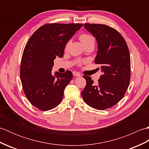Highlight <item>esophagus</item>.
I'll return each mask as SVG.
<instances>
[{
	"label": "esophagus",
	"instance_id": "34e87169",
	"mask_svg": "<svg viewBox=\"0 0 149 149\" xmlns=\"http://www.w3.org/2000/svg\"><path fill=\"white\" fill-rule=\"evenodd\" d=\"M73 75H74V76H75V77H80L81 76L80 73L78 72H76V71L73 72Z\"/></svg>",
	"mask_w": 149,
	"mask_h": 149
}]
</instances>
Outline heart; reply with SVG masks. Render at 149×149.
<instances>
[{
  "instance_id": "heart-1",
  "label": "heart",
  "mask_w": 149,
  "mask_h": 149,
  "mask_svg": "<svg viewBox=\"0 0 149 149\" xmlns=\"http://www.w3.org/2000/svg\"><path fill=\"white\" fill-rule=\"evenodd\" d=\"M79 39L81 40V43L83 44V45H85V44H86L88 43H90V42H92L94 43V38L92 36L90 35V34H82L81 35L79 36ZM68 44L66 45V49H67L68 47ZM83 61H79V60H78L77 61V63L78 64H81V63Z\"/></svg>"
}]
</instances>
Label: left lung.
I'll return each mask as SVG.
<instances>
[{"instance_id": "1", "label": "left lung", "mask_w": 149, "mask_h": 149, "mask_svg": "<svg viewBox=\"0 0 149 149\" xmlns=\"http://www.w3.org/2000/svg\"><path fill=\"white\" fill-rule=\"evenodd\" d=\"M84 27L95 37L98 45L96 64L101 65L97 84L83 75L86 85L81 92L83 100L94 109L104 110L115 106L127 91L131 77V60L127 43L113 28L104 24H84Z\"/></svg>"}]
</instances>
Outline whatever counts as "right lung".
<instances>
[{
    "instance_id": "obj_1",
    "label": "right lung",
    "mask_w": 149,
    "mask_h": 149,
    "mask_svg": "<svg viewBox=\"0 0 149 149\" xmlns=\"http://www.w3.org/2000/svg\"><path fill=\"white\" fill-rule=\"evenodd\" d=\"M83 25L45 24L27 42L22 57L20 79L27 99L38 109L48 111L61 103L73 74L67 70L52 75L54 60L62 58L66 43Z\"/></svg>"
}]
</instances>
